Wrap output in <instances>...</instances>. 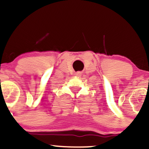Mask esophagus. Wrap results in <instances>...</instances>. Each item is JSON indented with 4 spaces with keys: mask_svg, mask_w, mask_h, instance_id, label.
<instances>
[{
    "mask_svg": "<svg viewBox=\"0 0 149 149\" xmlns=\"http://www.w3.org/2000/svg\"><path fill=\"white\" fill-rule=\"evenodd\" d=\"M75 75H76V76H78V77H80V76H81V75H82V73L80 72V71H78V72H76V73H75Z\"/></svg>",
    "mask_w": 149,
    "mask_h": 149,
    "instance_id": "obj_1",
    "label": "esophagus"
}]
</instances>
